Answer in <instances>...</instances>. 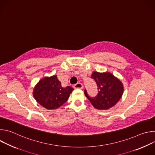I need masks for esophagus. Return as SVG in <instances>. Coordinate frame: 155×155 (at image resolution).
<instances>
[{
	"instance_id": "esophagus-1",
	"label": "esophagus",
	"mask_w": 155,
	"mask_h": 155,
	"mask_svg": "<svg viewBox=\"0 0 155 155\" xmlns=\"http://www.w3.org/2000/svg\"><path fill=\"white\" fill-rule=\"evenodd\" d=\"M74 87L75 88V89H76V88H80V89H82L83 88V85L81 83H78L75 84L74 85Z\"/></svg>"
}]
</instances>
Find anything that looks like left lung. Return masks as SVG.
<instances>
[{
	"label": "left lung",
	"instance_id": "left-lung-1",
	"mask_svg": "<svg viewBox=\"0 0 155 155\" xmlns=\"http://www.w3.org/2000/svg\"><path fill=\"white\" fill-rule=\"evenodd\" d=\"M91 78L97 84V94L91 97L87 94L86 90L84 91L91 104L99 110H107L114 106L123 95L124 89L122 83L110 72H94Z\"/></svg>",
	"mask_w": 155,
	"mask_h": 155
}]
</instances>
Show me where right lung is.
Listing matches in <instances>:
<instances>
[{"mask_svg": "<svg viewBox=\"0 0 155 155\" xmlns=\"http://www.w3.org/2000/svg\"><path fill=\"white\" fill-rule=\"evenodd\" d=\"M74 90L71 86L63 87L57 75L41 79L34 89L33 95L37 102L48 110L56 109L63 105Z\"/></svg>", "mask_w": 155, "mask_h": 155, "instance_id": "1", "label": "right lung"}]
</instances>
